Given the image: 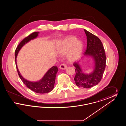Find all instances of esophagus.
<instances>
[{
  "mask_svg": "<svg viewBox=\"0 0 126 126\" xmlns=\"http://www.w3.org/2000/svg\"><path fill=\"white\" fill-rule=\"evenodd\" d=\"M67 66L65 63H62L60 65V68L61 69H64L66 68Z\"/></svg>",
  "mask_w": 126,
  "mask_h": 126,
  "instance_id": "1",
  "label": "esophagus"
}]
</instances>
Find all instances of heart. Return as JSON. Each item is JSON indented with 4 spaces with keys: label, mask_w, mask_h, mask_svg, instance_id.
<instances>
[{
    "label": "heart",
    "mask_w": 126,
    "mask_h": 126,
    "mask_svg": "<svg viewBox=\"0 0 126 126\" xmlns=\"http://www.w3.org/2000/svg\"><path fill=\"white\" fill-rule=\"evenodd\" d=\"M83 49L82 42L76 39L75 36L66 37L59 43L57 51L60 55L67 54L68 60L74 61L80 57Z\"/></svg>",
    "instance_id": "obj_1"
}]
</instances>
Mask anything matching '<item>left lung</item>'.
Wrapping results in <instances>:
<instances>
[{
    "instance_id": "left-lung-1",
    "label": "left lung",
    "mask_w": 126,
    "mask_h": 126,
    "mask_svg": "<svg viewBox=\"0 0 126 126\" xmlns=\"http://www.w3.org/2000/svg\"><path fill=\"white\" fill-rule=\"evenodd\" d=\"M84 31L87 36V47L84 54L93 57L95 60V69L89 75L84 74L78 63L74 62L76 76L74 80L76 85L85 88L95 86L102 80L105 69L106 57L104 47L100 39L97 36L85 29Z\"/></svg>"
}]
</instances>
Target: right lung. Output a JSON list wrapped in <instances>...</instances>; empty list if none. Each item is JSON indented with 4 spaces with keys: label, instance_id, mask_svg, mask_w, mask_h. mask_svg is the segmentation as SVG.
Listing matches in <instances>:
<instances>
[{
    "label": "right lung",
    "instance_id": "1",
    "mask_svg": "<svg viewBox=\"0 0 126 126\" xmlns=\"http://www.w3.org/2000/svg\"><path fill=\"white\" fill-rule=\"evenodd\" d=\"M39 33L38 32H33L30 34L28 36L25 37L19 44L18 46L15 50V60L16 69L18 72V75L24 83V84L31 90L38 94H46L51 92L54 88V84L55 82L56 75L57 73L58 68L57 66H53L50 68L44 75V77L40 81L36 82H32L28 81L22 77L20 72L18 71V68L16 65V59L19 51L25 43L30 41V40L35 38L38 36Z\"/></svg>",
    "mask_w": 126,
    "mask_h": 126
}]
</instances>
